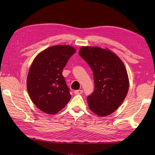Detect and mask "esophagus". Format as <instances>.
<instances>
[{
  "label": "esophagus",
  "instance_id": "1",
  "mask_svg": "<svg viewBox=\"0 0 155 155\" xmlns=\"http://www.w3.org/2000/svg\"><path fill=\"white\" fill-rule=\"evenodd\" d=\"M83 93V90H77L74 91V94H81Z\"/></svg>",
  "mask_w": 155,
  "mask_h": 155
}]
</instances>
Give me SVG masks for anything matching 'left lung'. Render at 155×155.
Wrapping results in <instances>:
<instances>
[{"instance_id":"obj_1","label":"left lung","mask_w":155,"mask_h":155,"mask_svg":"<svg viewBox=\"0 0 155 155\" xmlns=\"http://www.w3.org/2000/svg\"><path fill=\"white\" fill-rule=\"evenodd\" d=\"M78 54L93 73L94 90L87 97L89 108L99 117L112 114L124 101L129 87L123 62L113 52L97 47H82Z\"/></svg>"}]
</instances>
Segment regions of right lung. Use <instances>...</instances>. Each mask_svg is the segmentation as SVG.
Returning <instances> with one entry per match:
<instances>
[{"mask_svg": "<svg viewBox=\"0 0 155 155\" xmlns=\"http://www.w3.org/2000/svg\"><path fill=\"white\" fill-rule=\"evenodd\" d=\"M75 52L71 46H52L32 62L27 76V91L32 103L45 113L56 114L71 99L62 70Z\"/></svg>", "mask_w": 155, "mask_h": 155, "instance_id": "1", "label": "right lung"}]
</instances>
